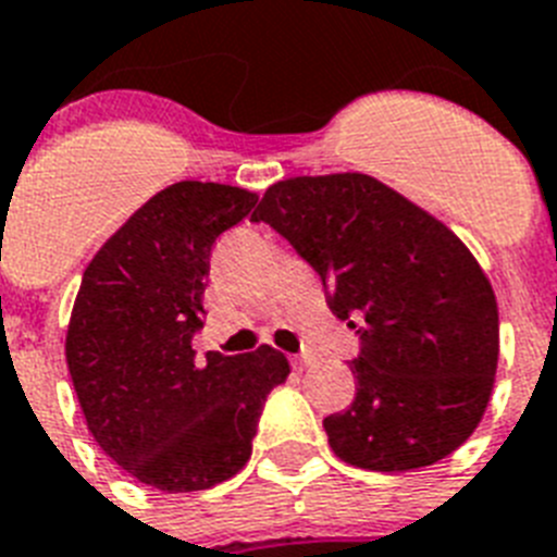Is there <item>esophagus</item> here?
Wrapping results in <instances>:
<instances>
[{
  "mask_svg": "<svg viewBox=\"0 0 557 557\" xmlns=\"http://www.w3.org/2000/svg\"><path fill=\"white\" fill-rule=\"evenodd\" d=\"M308 366H311V357H306V354H294V357H292L294 371H306Z\"/></svg>",
  "mask_w": 557,
  "mask_h": 557,
  "instance_id": "1",
  "label": "esophagus"
}]
</instances>
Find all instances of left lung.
I'll return each instance as SVG.
<instances>
[{
    "label": "left lung",
    "instance_id": "8db88e82",
    "mask_svg": "<svg viewBox=\"0 0 557 557\" xmlns=\"http://www.w3.org/2000/svg\"><path fill=\"white\" fill-rule=\"evenodd\" d=\"M251 221L292 243L359 334L357 396L322 422L331 450L362 470L405 473L465 445L498 366L495 294L465 243L362 172L280 181Z\"/></svg>",
    "mask_w": 557,
    "mask_h": 557
}]
</instances>
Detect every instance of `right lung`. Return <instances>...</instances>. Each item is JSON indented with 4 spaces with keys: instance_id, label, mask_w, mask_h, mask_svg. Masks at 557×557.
I'll return each instance as SVG.
<instances>
[{
    "instance_id": "obj_1",
    "label": "right lung",
    "mask_w": 557,
    "mask_h": 557,
    "mask_svg": "<svg viewBox=\"0 0 557 557\" xmlns=\"http://www.w3.org/2000/svg\"><path fill=\"white\" fill-rule=\"evenodd\" d=\"M255 191L181 181L144 203L84 269L67 325V368L98 447L163 493L209 490L240 473L265 396L288 359L260 345L195 359L214 240Z\"/></svg>"
}]
</instances>
